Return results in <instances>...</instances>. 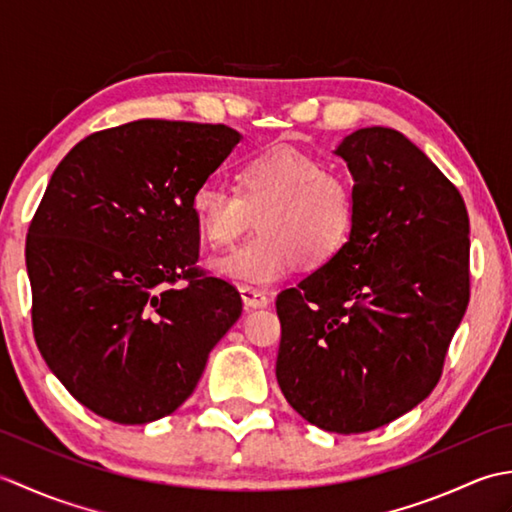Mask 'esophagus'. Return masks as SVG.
Returning <instances> with one entry per match:
<instances>
[{
	"instance_id": "esophagus-1",
	"label": "esophagus",
	"mask_w": 512,
	"mask_h": 512,
	"mask_svg": "<svg viewBox=\"0 0 512 512\" xmlns=\"http://www.w3.org/2000/svg\"><path fill=\"white\" fill-rule=\"evenodd\" d=\"M239 295H242L244 301V308L246 310H257V308H266L270 299L264 290H257V288H250V286H242L239 288Z\"/></svg>"
}]
</instances>
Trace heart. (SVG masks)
<instances>
[{
	"label": "heart",
	"mask_w": 512,
	"mask_h": 512,
	"mask_svg": "<svg viewBox=\"0 0 512 512\" xmlns=\"http://www.w3.org/2000/svg\"><path fill=\"white\" fill-rule=\"evenodd\" d=\"M193 220L215 248L237 242L257 217L259 235L213 262L220 277L270 286L297 262L319 268L341 253L356 220V195L341 173L314 156L275 147L246 158L235 191L202 187L191 200Z\"/></svg>",
	"instance_id": "obj_1"
}]
</instances>
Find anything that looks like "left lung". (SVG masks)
Instances as JSON below:
<instances>
[{"instance_id": "left-lung-1", "label": "left lung", "mask_w": 512, "mask_h": 512, "mask_svg": "<svg viewBox=\"0 0 512 512\" xmlns=\"http://www.w3.org/2000/svg\"><path fill=\"white\" fill-rule=\"evenodd\" d=\"M336 154L354 178V228L339 255L279 292L277 383L314 427L363 433L438 385L471 297L469 213L396 129H358Z\"/></svg>"}]
</instances>
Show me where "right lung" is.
<instances>
[{
	"instance_id": "1",
	"label": "right lung",
	"mask_w": 512,
	"mask_h": 512,
	"mask_svg": "<svg viewBox=\"0 0 512 512\" xmlns=\"http://www.w3.org/2000/svg\"><path fill=\"white\" fill-rule=\"evenodd\" d=\"M237 143L226 125L145 118L90 134L54 169L26 239L32 332L96 416H169L242 314L237 288L195 266L191 213Z\"/></svg>"
}]
</instances>
